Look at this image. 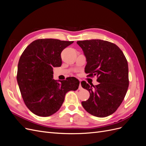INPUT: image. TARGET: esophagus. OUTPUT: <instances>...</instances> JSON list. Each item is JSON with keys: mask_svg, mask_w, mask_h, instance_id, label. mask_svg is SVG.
I'll return each mask as SVG.
<instances>
[{"mask_svg": "<svg viewBox=\"0 0 146 146\" xmlns=\"http://www.w3.org/2000/svg\"><path fill=\"white\" fill-rule=\"evenodd\" d=\"M78 89H79V90H82V86H81V83H79V86Z\"/></svg>", "mask_w": 146, "mask_h": 146, "instance_id": "obj_1", "label": "esophagus"}]
</instances>
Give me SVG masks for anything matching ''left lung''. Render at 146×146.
<instances>
[{"mask_svg":"<svg viewBox=\"0 0 146 146\" xmlns=\"http://www.w3.org/2000/svg\"><path fill=\"white\" fill-rule=\"evenodd\" d=\"M85 54L87 77L96 76L98 85L90 86L86 81L82 88L90 97L82 101L89 113L104 117L113 113L123 101L129 87L128 63L121 50L113 43L100 39L78 41Z\"/></svg>","mask_w":146,"mask_h":146,"instance_id":"1","label":"left lung"}]
</instances>
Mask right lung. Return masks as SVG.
<instances>
[{"mask_svg":"<svg viewBox=\"0 0 146 146\" xmlns=\"http://www.w3.org/2000/svg\"><path fill=\"white\" fill-rule=\"evenodd\" d=\"M73 43L54 39H39L27 46L19 60L17 81L23 102L32 113L46 117L58 111L69 91L78 88L79 81L69 77L57 82L53 68L60 67V53Z\"/></svg>","mask_w":146,"mask_h":146,"instance_id":"obj_1","label":"right lung"}]
</instances>
